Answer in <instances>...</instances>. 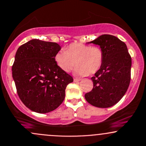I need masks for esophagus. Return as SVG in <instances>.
Returning <instances> with one entry per match:
<instances>
[{"label": "esophagus", "mask_w": 146, "mask_h": 146, "mask_svg": "<svg viewBox=\"0 0 146 146\" xmlns=\"http://www.w3.org/2000/svg\"><path fill=\"white\" fill-rule=\"evenodd\" d=\"M80 81H81V79H76V78L74 79V82H79Z\"/></svg>", "instance_id": "esophagus-1"}]
</instances>
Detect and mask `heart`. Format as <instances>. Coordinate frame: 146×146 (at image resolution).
<instances>
[{"label":"heart","mask_w":146,"mask_h":146,"mask_svg":"<svg viewBox=\"0 0 146 146\" xmlns=\"http://www.w3.org/2000/svg\"><path fill=\"white\" fill-rule=\"evenodd\" d=\"M57 66L65 72H70L75 65L77 76L93 74L100 70L104 60V53L99 46L82 43H72L65 50L58 51L54 56Z\"/></svg>","instance_id":"b5f03b06"}]
</instances>
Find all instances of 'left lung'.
<instances>
[{
	"label": "left lung",
	"mask_w": 146,
	"mask_h": 146,
	"mask_svg": "<svg viewBox=\"0 0 146 146\" xmlns=\"http://www.w3.org/2000/svg\"><path fill=\"white\" fill-rule=\"evenodd\" d=\"M89 43L100 46L104 53V60L91 78L93 88L86 94L85 98L96 107H111L121 100L129 87L131 56L125 42L113 35H102Z\"/></svg>",
	"instance_id": "8db88e82"
}]
</instances>
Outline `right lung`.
Here are the masks:
<instances>
[{"instance_id":"obj_1","label":"right lung","mask_w":146,"mask_h":146,"mask_svg":"<svg viewBox=\"0 0 146 146\" xmlns=\"http://www.w3.org/2000/svg\"><path fill=\"white\" fill-rule=\"evenodd\" d=\"M56 42L31 40L20 46L12 65V77L21 102L31 111L46 113L57 109L73 78L56 65L60 50Z\"/></svg>"}]
</instances>
